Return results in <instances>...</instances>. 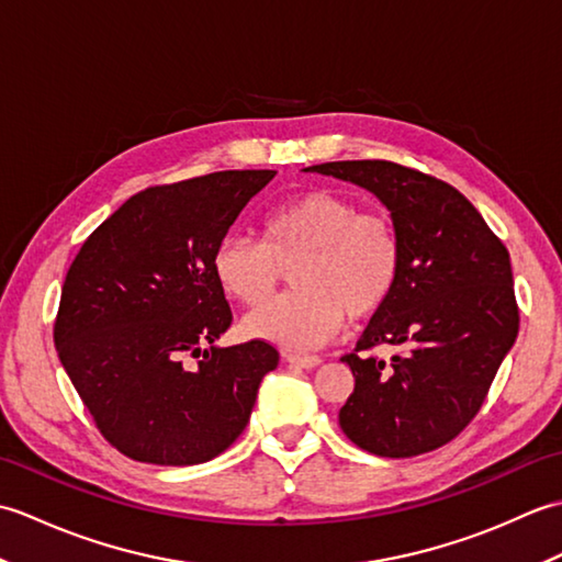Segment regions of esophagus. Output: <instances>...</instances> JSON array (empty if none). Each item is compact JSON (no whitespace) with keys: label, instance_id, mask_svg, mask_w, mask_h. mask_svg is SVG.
Masks as SVG:
<instances>
[{"label":"esophagus","instance_id":"obj_1","mask_svg":"<svg viewBox=\"0 0 562 562\" xmlns=\"http://www.w3.org/2000/svg\"><path fill=\"white\" fill-rule=\"evenodd\" d=\"M284 360H288L292 367H300V369H316L321 364V357H316V355L288 352V355H284Z\"/></svg>","mask_w":562,"mask_h":562}]
</instances>
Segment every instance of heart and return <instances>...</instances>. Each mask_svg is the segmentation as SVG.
Wrapping results in <instances>:
<instances>
[{"mask_svg":"<svg viewBox=\"0 0 562 562\" xmlns=\"http://www.w3.org/2000/svg\"><path fill=\"white\" fill-rule=\"evenodd\" d=\"M266 241L226 236L214 250L212 270L226 294L258 306L280 280V262L292 266L294 290L248 314L254 338L306 350L342 328L345 316H374L396 288L401 246L393 224L376 212H360L348 195L308 190L268 212Z\"/></svg>","mask_w":562,"mask_h":562,"instance_id":"obj_1","label":"heart"}]
</instances>
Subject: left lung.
I'll return each mask as SVG.
<instances>
[{"label": "left lung", "mask_w": 562, "mask_h": 562, "mask_svg": "<svg viewBox=\"0 0 562 562\" xmlns=\"http://www.w3.org/2000/svg\"><path fill=\"white\" fill-rule=\"evenodd\" d=\"M369 190L391 212L398 280L342 362L355 391L342 432L376 457L405 459L447 445L469 425L519 333L509 254L457 188L393 161H328L304 169ZM376 344L389 363L357 356Z\"/></svg>", "instance_id": "8db88e82"}]
</instances>
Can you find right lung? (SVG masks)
<instances>
[{
	"instance_id": "1",
	"label": "right lung",
	"mask_w": 562,
	"mask_h": 562,
	"mask_svg": "<svg viewBox=\"0 0 562 562\" xmlns=\"http://www.w3.org/2000/svg\"><path fill=\"white\" fill-rule=\"evenodd\" d=\"M278 171L147 188L93 232L65 278L55 348L101 435L157 465L205 463L244 432L270 342L220 348L232 308L212 258Z\"/></svg>"
}]
</instances>
